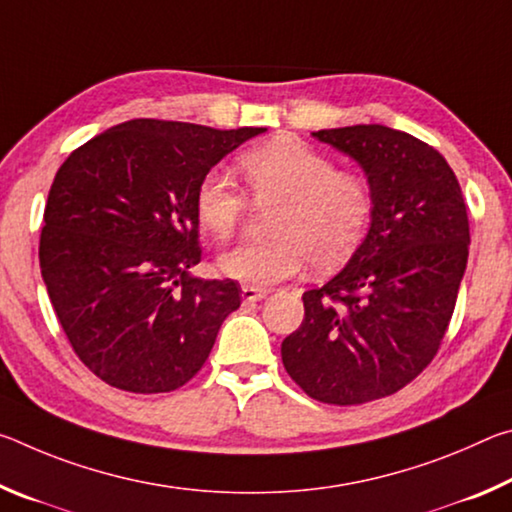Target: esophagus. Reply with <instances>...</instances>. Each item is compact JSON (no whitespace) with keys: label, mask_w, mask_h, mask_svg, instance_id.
Returning a JSON list of instances; mask_svg holds the SVG:
<instances>
[{"label":"esophagus","mask_w":512,"mask_h":512,"mask_svg":"<svg viewBox=\"0 0 512 512\" xmlns=\"http://www.w3.org/2000/svg\"><path fill=\"white\" fill-rule=\"evenodd\" d=\"M266 296H268L266 289L248 287V284H244V287H241V298H244V302H259V300H264Z\"/></svg>","instance_id":"1"}]
</instances>
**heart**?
<instances>
[{"label": "heart", "instance_id": "1", "mask_svg": "<svg viewBox=\"0 0 512 512\" xmlns=\"http://www.w3.org/2000/svg\"><path fill=\"white\" fill-rule=\"evenodd\" d=\"M257 203L280 205L271 237L223 253L221 271L248 287L298 275L311 259L316 271H334L348 262L366 235L375 194L359 173L336 171L327 155L296 137L282 135L239 162ZM246 198L223 171H207L194 194L198 225L219 241L235 235L244 219Z\"/></svg>", "mask_w": 512, "mask_h": 512}]
</instances>
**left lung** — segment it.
Returning <instances> with one entry per match:
<instances>
[{
    "label": "left lung",
    "mask_w": 512,
    "mask_h": 512,
    "mask_svg": "<svg viewBox=\"0 0 512 512\" xmlns=\"http://www.w3.org/2000/svg\"><path fill=\"white\" fill-rule=\"evenodd\" d=\"M311 135L359 162L375 210L343 271L302 293L305 318L282 341V363L309 397L352 406L397 393L436 357L470 223L452 167L418 137L381 124Z\"/></svg>",
    "instance_id": "8db88e82"
}]
</instances>
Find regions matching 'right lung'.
Segmentation results:
<instances>
[{"label":"right lung","mask_w":512,"mask_h":512,"mask_svg":"<svg viewBox=\"0 0 512 512\" xmlns=\"http://www.w3.org/2000/svg\"><path fill=\"white\" fill-rule=\"evenodd\" d=\"M264 131L131 119L58 169L42 280L74 352L106 384L169 393L210 357L241 289L192 275L203 257L194 194L216 162Z\"/></svg>","instance_id":"obj_1"}]
</instances>
